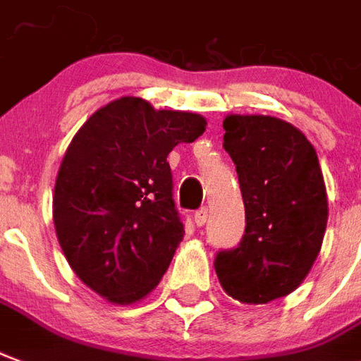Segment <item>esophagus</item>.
<instances>
[{"instance_id": "esophagus-1", "label": "esophagus", "mask_w": 361, "mask_h": 361, "mask_svg": "<svg viewBox=\"0 0 361 361\" xmlns=\"http://www.w3.org/2000/svg\"><path fill=\"white\" fill-rule=\"evenodd\" d=\"M207 220H208V208L207 207L199 208V210L195 212V224L201 228V226H204V224H207Z\"/></svg>"}]
</instances>
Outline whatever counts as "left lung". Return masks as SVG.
I'll return each instance as SVG.
<instances>
[{
	"mask_svg": "<svg viewBox=\"0 0 361 361\" xmlns=\"http://www.w3.org/2000/svg\"><path fill=\"white\" fill-rule=\"evenodd\" d=\"M224 149L237 170L245 235L220 250L214 268L229 296L266 304L304 281L327 226V193L316 149L304 133L274 116L224 120Z\"/></svg>",
	"mask_w": 361,
	"mask_h": 361,
	"instance_id": "obj_1",
	"label": "left lung"
}]
</instances>
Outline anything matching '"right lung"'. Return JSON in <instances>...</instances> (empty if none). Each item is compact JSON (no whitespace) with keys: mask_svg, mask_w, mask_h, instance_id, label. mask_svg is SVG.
<instances>
[{"mask_svg":"<svg viewBox=\"0 0 361 361\" xmlns=\"http://www.w3.org/2000/svg\"><path fill=\"white\" fill-rule=\"evenodd\" d=\"M204 126L199 114L120 97L93 113L66 149L53 195L59 245L106 300H140L172 262L185 231L166 157Z\"/></svg>","mask_w":361,"mask_h":361,"instance_id":"obj_1","label":"right lung"}]
</instances>
